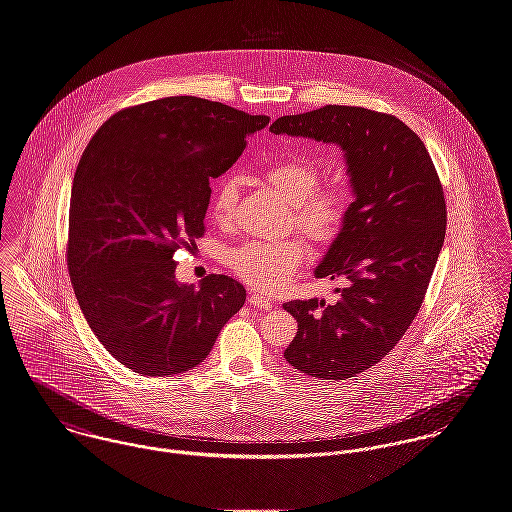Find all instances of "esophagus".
I'll list each match as a JSON object with an SVG mask.
<instances>
[{"mask_svg":"<svg viewBox=\"0 0 512 512\" xmlns=\"http://www.w3.org/2000/svg\"><path fill=\"white\" fill-rule=\"evenodd\" d=\"M248 303L250 305H254V307H258V309H270L272 307V303L264 297V295H258V293H254V291H250V295H248Z\"/></svg>","mask_w":512,"mask_h":512,"instance_id":"34e87169","label":"esophagus"}]
</instances>
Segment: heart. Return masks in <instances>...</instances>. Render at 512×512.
Segmentation results:
<instances>
[{
	"label": "heart",
	"instance_id": "obj_1",
	"mask_svg": "<svg viewBox=\"0 0 512 512\" xmlns=\"http://www.w3.org/2000/svg\"><path fill=\"white\" fill-rule=\"evenodd\" d=\"M264 178L291 205L293 221L305 234L326 244L342 231L348 211L350 193L342 186H319V170L313 162L289 156L272 162ZM238 187L233 178H223L211 199V215L217 223L233 219ZM305 258V246L299 238L278 242H248L231 256L236 276L260 291L276 289L291 278Z\"/></svg>",
	"mask_w": 512,
	"mask_h": 512
}]
</instances>
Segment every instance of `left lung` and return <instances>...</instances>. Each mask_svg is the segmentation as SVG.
<instances>
[{
  "label": "left lung",
  "instance_id": "1",
  "mask_svg": "<svg viewBox=\"0 0 512 512\" xmlns=\"http://www.w3.org/2000/svg\"><path fill=\"white\" fill-rule=\"evenodd\" d=\"M274 135L336 144L354 201L315 268L344 278L338 301H289L297 321L285 360L319 379H348L377 364L419 313L446 234V201L424 142L393 115L325 105L285 115Z\"/></svg>",
  "mask_w": 512,
  "mask_h": 512
}]
</instances>
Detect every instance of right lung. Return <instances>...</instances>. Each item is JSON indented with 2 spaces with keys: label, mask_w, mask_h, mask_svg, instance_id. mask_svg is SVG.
Returning <instances> with one entry per match:
<instances>
[{
  "label": "right lung",
  "mask_w": 512,
  "mask_h": 512,
  "mask_svg": "<svg viewBox=\"0 0 512 512\" xmlns=\"http://www.w3.org/2000/svg\"><path fill=\"white\" fill-rule=\"evenodd\" d=\"M270 123L219 101L176 95L123 109L93 135L70 195L68 270L107 352L133 372L199 366L246 301L242 283L176 279V250L205 227L209 180Z\"/></svg>",
  "instance_id": "1"
}]
</instances>
